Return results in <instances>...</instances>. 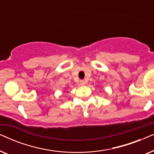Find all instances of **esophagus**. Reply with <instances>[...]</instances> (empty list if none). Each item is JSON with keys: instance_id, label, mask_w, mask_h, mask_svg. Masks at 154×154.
Masks as SVG:
<instances>
[{"instance_id": "obj_1", "label": "esophagus", "mask_w": 154, "mask_h": 154, "mask_svg": "<svg viewBox=\"0 0 154 154\" xmlns=\"http://www.w3.org/2000/svg\"><path fill=\"white\" fill-rule=\"evenodd\" d=\"M80 84H81V85H85L86 84V82L84 81V80H81V81H80Z\"/></svg>"}]
</instances>
